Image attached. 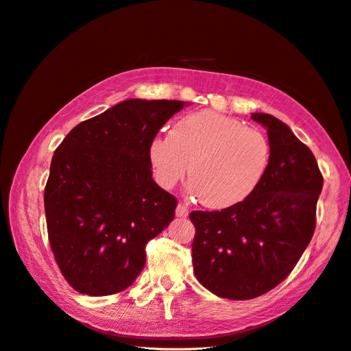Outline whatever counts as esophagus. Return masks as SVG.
Wrapping results in <instances>:
<instances>
[{"label":"esophagus","instance_id":"obj_1","mask_svg":"<svg viewBox=\"0 0 351 351\" xmlns=\"http://www.w3.org/2000/svg\"><path fill=\"white\" fill-rule=\"evenodd\" d=\"M176 217H179V218L188 217V208H186L185 203L181 202V203L178 204V208H176Z\"/></svg>","mask_w":351,"mask_h":351}]
</instances>
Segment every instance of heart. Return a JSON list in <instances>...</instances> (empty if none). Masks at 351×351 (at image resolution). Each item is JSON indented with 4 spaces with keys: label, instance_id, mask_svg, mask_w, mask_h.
Wrapping results in <instances>:
<instances>
[{
    "label": "heart",
    "instance_id": "1",
    "mask_svg": "<svg viewBox=\"0 0 351 351\" xmlns=\"http://www.w3.org/2000/svg\"><path fill=\"white\" fill-rule=\"evenodd\" d=\"M160 185L173 186L190 163L191 190L206 208L226 209L252 194L267 172L269 143L243 121L204 110L173 124L169 136L149 143Z\"/></svg>",
    "mask_w": 351,
    "mask_h": 351
}]
</instances>
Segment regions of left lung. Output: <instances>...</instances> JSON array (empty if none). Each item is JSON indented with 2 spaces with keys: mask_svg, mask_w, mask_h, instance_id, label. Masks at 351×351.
<instances>
[{
  "mask_svg": "<svg viewBox=\"0 0 351 351\" xmlns=\"http://www.w3.org/2000/svg\"><path fill=\"white\" fill-rule=\"evenodd\" d=\"M269 163L247 199L221 210H194L193 268L206 289L227 300H252L291 274L316 228L323 176L310 148L269 114Z\"/></svg>",
  "mask_w": 351,
  "mask_h": 351,
  "instance_id": "left-lung-1",
  "label": "left lung"
}]
</instances>
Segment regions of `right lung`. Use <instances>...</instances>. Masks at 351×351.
<instances>
[{"mask_svg": "<svg viewBox=\"0 0 351 351\" xmlns=\"http://www.w3.org/2000/svg\"><path fill=\"white\" fill-rule=\"evenodd\" d=\"M182 108L129 99L77 124L56 148L44 188L47 234L77 292L129 287L145 265L147 243L175 218V195L152 179L149 143Z\"/></svg>", "mask_w": 351, "mask_h": 351, "instance_id": "obj_1", "label": "right lung"}]
</instances>
